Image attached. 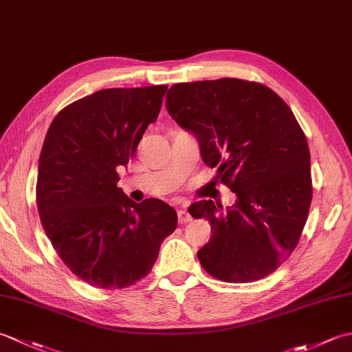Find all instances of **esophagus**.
<instances>
[{
    "label": "esophagus",
    "mask_w": 352,
    "mask_h": 352,
    "mask_svg": "<svg viewBox=\"0 0 352 352\" xmlns=\"http://www.w3.org/2000/svg\"><path fill=\"white\" fill-rule=\"evenodd\" d=\"M190 221H192V216L188 213V210H186V208H180V210H178V222L186 223Z\"/></svg>",
    "instance_id": "1"
}]
</instances>
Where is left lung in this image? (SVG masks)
<instances>
[{"instance_id": "left-lung-1", "label": "left lung", "mask_w": 352, "mask_h": 352, "mask_svg": "<svg viewBox=\"0 0 352 352\" xmlns=\"http://www.w3.org/2000/svg\"><path fill=\"white\" fill-rule=\"evenodd\" d=\"M166 110L236 193L223 213L212 199L189 207L212 227L201 265L227 283L272 274L298 245L311 204L310 151L292 110L272 89L239 78L174 85Z\"/></svg>"}]
</instances>
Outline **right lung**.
<instances>
[{
	"mask_svg": "<svg viewBox=\"0 0 352 352\" xmlns=\"http://www.w3.org/2000/svg\"><path fill=\"white\" fill-rule=\"evenodd\" d=\"M168 86L102 89L69 104L51 122L39 157L36 203L45 234L78 278L124 289L144 278L177 228L163 201L134 203L118 169L160 113Z\"/></svg>",
	"mask_w": 352,
	"mask_h": 352,
	"instance_id": "obj_1",
	"label": "right lung"
}]
</instances>
